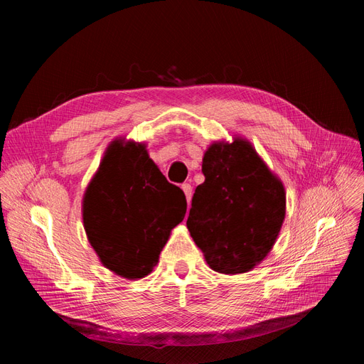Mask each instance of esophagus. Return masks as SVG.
Returning <instances> with one entry per match:
<instances>
[{
  "instance_id": "esophagus-1",
  "label": "esophagus",
  "mask_w": 364,
  "mask_h": 364,
  "mask_svg": "<svg viewBox=\"0 0 364 364\" xmlns=\"http://www.w3.org/2000/svg\"><path fill=\"white\" fill-rule=\"evenodd\" d=\"M182 190H183V193H185L186 200H188V203H190V200H191V196H193V188H191V185H190V183H183V185H182Z\"/></svg>"
}]
</instances>
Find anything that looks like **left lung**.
I'll return each instance as SVG.
<instances>
[{
  "label": "left lung",
  "instance_id": "obj_1",
  "mask_svg": "<svg viewBox=\"0 0 364 364\" xmlns=\"http://www.w3.org/2000/svg\"><path fill=\"white\" fill-rule=\"evenodd\" d=\"M186 226L208 266L234 274L266 258L285 217V191L247 141L215 142L203 156Z\"/></svg>",
  "mask_w": 364,
  "mask_h": 364
}]
</instances>
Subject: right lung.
Listing matches in <instances>:
<instances>
[{"label": "right lung", "mask_w": 364, "mask_h": 364, "mask_svg": "<svg viewBox=\"0 0 364 364\" xmlns=\"http://www.w3.org/2000/svg\"><path fill=\"white\" fill-rule=\"evenodd\" d=\"M185 213L183 191L136 142H112L83 199L87 240L105 266L127 279L153 270Z\"/></svg>", "instance_id": "obj_1"}]
</instances>
